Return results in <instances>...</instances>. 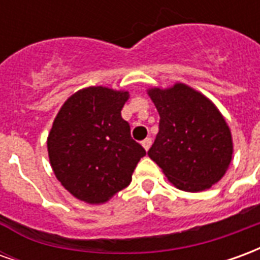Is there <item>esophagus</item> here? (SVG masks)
Masks as SVG:
<instances>
[{"instance_id": "1", "label": "esophagus", "mask_w": 260, "mask_h": 260, "mask_svg": "<svg viewBox=\"0 0 260 260\" xmlns=\"http://www.w3.org/2000/svg\"><path fill=\"white\" fill-rule=\"evenodd\" d=\"M142 146L145 147V150H149V147L152 146V139H150V138L143 139V141H142Z\"/></svg>"}]
</instances>
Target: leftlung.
Instances as JSON below:
<instances>
[{"instance_id": "1", "label": "left lung", "mask_w": 260, "mask_h": 260, "mask_svg": "<svg viewBox=\"0 0 260 260\" xmlns=\"http://www.w3.org/2000/svg\"><path fill=\"white\" fill-rule=\"evenodd\" d=\"M160 115L149 157L182 191L199 192L216 184L229 169L233 142L229 125L210 100L186 85L152 89Z\"/></svg>"}]
</instances>
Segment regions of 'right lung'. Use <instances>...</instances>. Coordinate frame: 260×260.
Segmentation results:
<instances>
[{"instance_id": "obj_1", "label": "right lung", "mask_w": 260, "mask_h": 260, "mask_svg": "<svg viewBox=\"0 0 260 260\" xmlns=\"http://www.w3.org/2000/svg\"><path fill=\"white\" fill-rule=\"evenodd\" d=\"M128 91L103 86L76 91L54 119L47 147L54 174L67 191L103 203L131 184L146 150L121 117Z\"/></svg>"}]
</instances>
